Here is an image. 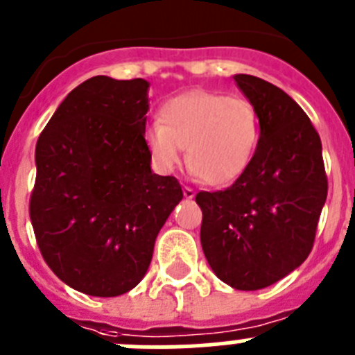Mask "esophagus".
<instances>
[{
	"label": "esophagus",
	"instance_id": "1",
	"mask_svg": "<svg viewBox=\"0 0 355 355\" xmlns=\"http://www.w3.org/2000/svg\"><path fill=\"white\" fill-rule=\"evenodd\" d=\"M184 196L187 198V200H193V198L196 196V191H194L193 187H187V185H185V187H184Z\"/></svg>",
	"mask_w": 355,
	"mask_h": 355
}]
</instances>
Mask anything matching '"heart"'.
<instances>
[{
    "mask_svg": "<svg viewBox=\"0 0 355 355\" xmlns=\"http://www.w3.org/2000/svg\"><path fill=\"white\" fill-rule=\"evenodd\" d=\"M144 140L162 173L178 166L185 148L189 170L205 184L230 185L248 170L259 147V112L245 98L191 91L162 103L159 122L147 125Z\"/></svg>",
    "mask_w": 355,
    "mask_h": 355,
    "instance_id": "heart-1",
    "label": "heart"
}]
</instances>
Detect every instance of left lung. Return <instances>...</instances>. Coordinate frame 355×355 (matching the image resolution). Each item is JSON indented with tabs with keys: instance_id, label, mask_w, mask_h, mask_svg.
<instances>
[{
	"instance_id": "1",
	"label": "left lung",
	"mask_w": 355,
	"mask_h": 355,
	"mask_svg": "<svg viewBox=\"0 0 355 355\" xmlns=\"http://www.w3.org/2000/svg\"><path fill=\"white\" fill-rule=\"evenodd\" d=\"M259 112L261 140L231 187L198 193L201 247L224 284L257 291L296 270L312 252L327 198L322 144L303 108L277 85L234 75Z\"/></svg>"
}]
</instances>
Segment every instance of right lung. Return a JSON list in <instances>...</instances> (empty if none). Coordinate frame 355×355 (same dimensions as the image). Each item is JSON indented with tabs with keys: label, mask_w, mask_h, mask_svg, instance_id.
<instances>
[{
	"label": "right lung",
	"mask_w": 355,
	"mask_h": 355,
	"mask_svg": "<svg viewBox=\"0 0 355 355\" xmlns=\"http://www.w3.org/2000/svg\"><path fill=\"white\" fill-rule=\"evenodd\" d=\"M147 92L144 78H89L36 141V243L62 282L89 296H121L140 284L159 231L184 198L177 178L150 170Z\"/></svg>",
	"instance_id": "add662e5"
}]
</instances>
